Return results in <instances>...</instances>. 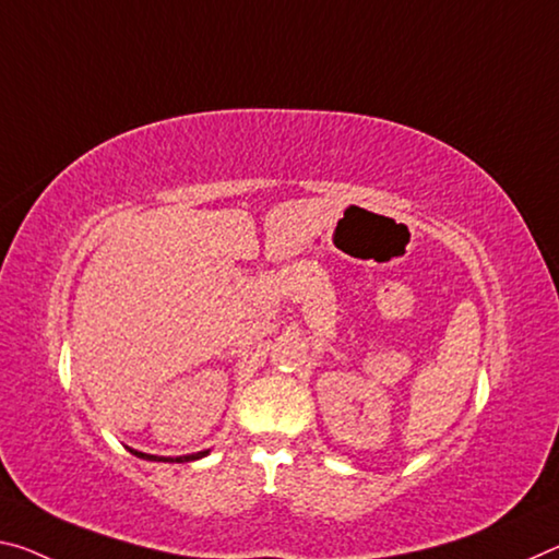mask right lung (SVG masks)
<instances>
[{
  "label": "right lung",
  "mask_w": 559,
  "mask_h": 559,
  "mask_svg": "<svg viewBox=\"0 0 559 559\" xmlns=\"http://www.w3.org/2000/svg\"><path fill=\"white\" fill-rule=\"evenodd\" d=\"M131 455H136L141 460H152V463H189V460H199L203 455H209V450H201V453H191V455H179V457H164V455H148V453H141V450L129 448Z\"/></svg>",
  "instance_id": "obj_1"
}]
</instances>
